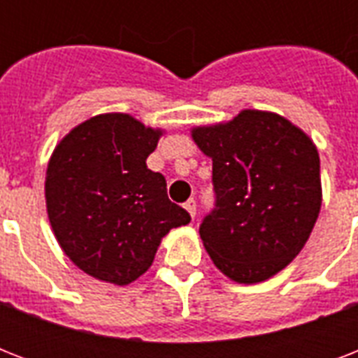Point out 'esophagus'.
<instances>
[{"label":"esophagus","mask_w":358,"mask_h":358,"mask_svg":"<svg viewBox=\"0 0 358 358\" xmlns=\"http://www.w3.org/2000/svg\"><path fill=\"white\" fill-rule=\"evenodd\" d=\"M184 208H185V210H187V212H189L191 217H195V215H196V202H195V199H189V201H187L184 204Z\"/></svg>","instance_id":"obj_1"}]
</instances>
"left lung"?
I'll list each match as a JSON object with an SVG mask.
<instances>
[{
	"instance_id": "obj_1",
	"label": "left lung",
	"mask_w": 358,
	"mask_h": 358,
	"mask_svg": "<svg viewBox=\"0 0 358 358\" xmlns=\"http://www.w3.org/2000/svg\"><path fill=\"white\" fill-rule=\"evenodd\" d=\"M212 157L215 210L201 224L204 249L239 284L264 282L305 247L322 208L314 141L280 115L243 109L191 128Z\"/></svg>"
}]
</instances>
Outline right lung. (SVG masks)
I'll return each mask as SVG.
<instances>
[{"instance_id": "add662e5", "label": "right lung", "mask_w": 358, "mask_h": 358, "mask_svg": "<svg viewBox=\"0 0 358 358\" xmlns=\"http://www.w3.org/2000/svg\"><path fill=\"white\" fill-rule=\"evenodd\" d=\"M163 134L128 113H102L53 148L44 182L48 219L64 255L98 280L134 282L171 229L191 221L169 201L163 174L146 167Z\"/></svg>"}]
</instances>
